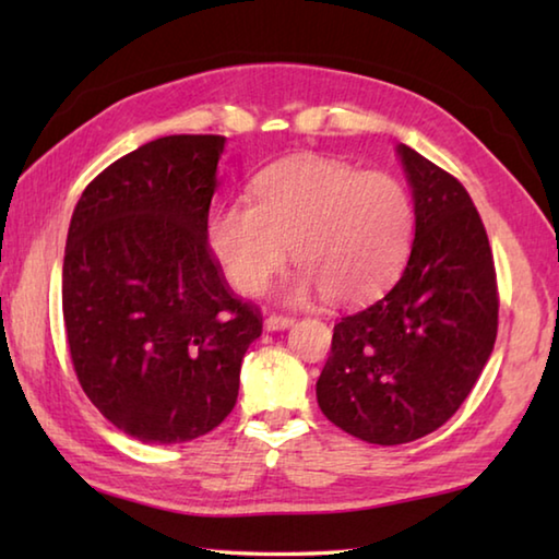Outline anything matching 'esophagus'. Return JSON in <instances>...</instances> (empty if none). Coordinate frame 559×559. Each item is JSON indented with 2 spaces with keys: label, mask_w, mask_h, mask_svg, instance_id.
Returning <instances> with one entry per match:
<instances>
[{
  "label": "esophagus",
  "mask_w": 559,
  "mask_h": 559,
  "mask_svg": "<svg viewBox=\"0 0 559 559\" xmlns=\"http://www.w3.org/2000/svg\"><path fill=\"white\" fill-rule=\"evenodd\" d=\"M293 323H296V320L288 318V316H276V313H273V316L266 318V328H269V330H286V328H290Z\"/></svg>",
  "instance_id": "1"
}]
</instances>
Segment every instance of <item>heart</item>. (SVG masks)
<instances>
[{
	"label": "heart",
	"mask_w": 559,
	"mask_h": 559,
	"mask_svg": "<svg viewBox=\"0 0 559 559\" xmlns=\"http://www.w3.org/2000/svg\"><path fill=\"white\" fill-rule=\"evenodd\" d=\"M253 192L257 204L226 202L210 224L212 251L236 290L266 288L290 243L302 266L296 290L320 286L335 302L380 296L404 269L414 204L396 177L306 155L263 169Z\"/></svg>",
	"instance_id": "b5f03b06"
}]
</instances>
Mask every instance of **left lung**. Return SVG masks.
Instances as JSON below:
<instances>
[{"mask_svg":"<svg viewBox=\"0 0 559 559\" xmlns=\"http://www.w3.org/2000/svg\"><path fill=\"white\" fill-rule=\"evenodd\" d=\"M400 155L414 192L409 261L380 300L340 318L316 386L335 427L380 447L443 427L498 333L493 251L471 194L416 150Z\"/></svg>","mask_w":559,"mask_h":559,"instance_id":"obj_1","label":"left lung"}]
</instances>
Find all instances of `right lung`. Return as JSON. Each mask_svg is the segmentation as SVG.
Returning a JSON list of instances; mask_svg holds the SVG:
<instances>
[{
  "label": "right lung",
  "instance_id": "right-lung-1",
  "mask_svg": "<svg viewBox=\"0 0 559 559\" xmlns=\"http://www.w3.org/2000/svg\"><path fill=\"white\" fill-rule=\"evenodd\" d=\"M224 135H167L81 194L63 257V323L93 406L143 443L204 437L231 414L257 308L206 246Z\"/></svg>",
  "mask_w": 559,
  "mask_h": 559
}]
</instances>
